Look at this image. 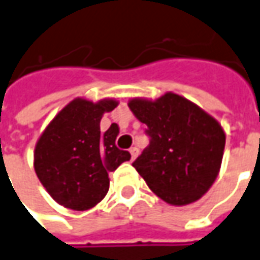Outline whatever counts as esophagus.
<instances>
[{"label":"esophagus","mask_w":260,"mask_h":260,"mask_svg":"<svg viewBox=\"0 0 260 260\" xmlns=\"http://www.w3.org/2000/svg\"><path fill=\"white\" fill-rule=\"evenodd\" d=\"M129 153H131V157H132V160H134L136 156H138V153H139V150H138V148H136V146H134V148L129 149Z\"/></svg>","instance_id":"34e87169"}]
</instances>
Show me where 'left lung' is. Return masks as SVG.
Returning <instances> with one entry per match:
<instances>
[{"instance_id": "1", "label": "left lung", "mask_w": 260, "mask_h": 260, "mask_svg": "<svg viewBox=\"0 0 260 260\" xmlns=\"http://www.w3.org/2000/svg\"><path fill=\"white\" fill-rule=\"evenodd\" d=\"M131 111L146 124L149 145L132 166L153 193L172 206L199 200L218 176L225 148L221 125L181 95L135 99Z\"/></svg>"}]
</instances>
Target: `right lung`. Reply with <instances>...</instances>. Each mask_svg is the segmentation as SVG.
Segmentation results:
<instances>
[{
	"label": "right lung",
	"mask_w": 260,
	"mask_h": 260,
	"mask_svg": "<svg viewBox=\"0 0 260 260\" xmlns=\"http://www.w3.org/2000/svg\"><path fill=\"white\" fill-rule=\"evenodd\" d=\"M115 100L91 103L73 100L43 131L35 148V172L60 206L84 211L99 204L110 188L108 173L129 160L128 150L115 145L118 125L104 134L100 121L112 111Z\"/></svg>",
	"instance_id": "obj_1"
}]
</instances>
